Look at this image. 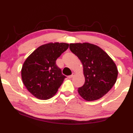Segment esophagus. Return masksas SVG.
Masks as SVG:
<instances>
[{"label": "esophagus", "instance_id": "obj_1", "mask_svg": "<svg viewBox=\"0 0 133 133\" xmlns=\"http://www.w3.org/2000/svg\"><path fill=\"white\" fill-rule=\"evenodd\" d=\"M74 75H75V74L73 73V74H72L71 75H70V76H68V78H73V77L74 76Z\"/></svg>", "mask_w": 133, "mask_h": 133}]
</instances>
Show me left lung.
I'll return each instance as SVG.
<instances>
[{
    "label": "left lung",
    "instance_id": "left-lung-1",
    "mask_svg": "<svg viewBox=\"0 0 133 133\" xmlns=\"http://www.w3.org/2000/svg\"><path fill=\"white\" fill-rule=\"evenodd\" d=\"M70 49L80 60L85 82L77 91L83 98L94 101L102 97L115 84L118 70L111 57L98 46L89 43H70Z\"/></svg>",
    "mask_w": 133,
    "mask_h": 133
}]
</instances>
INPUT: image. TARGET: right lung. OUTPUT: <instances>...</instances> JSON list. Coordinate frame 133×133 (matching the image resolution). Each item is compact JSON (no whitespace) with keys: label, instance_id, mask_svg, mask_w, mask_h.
Wrapping results in <instances>:
<instances>
[{"label":"right lung","instance_id":"1","mask_svg":"<svg viewBox=\"0 0 133 133\" xmlns=\"http://www.w3.org/2000/svg\"><path fill=\"white\" fill-rule=\"evenodd\" d=\"M65 43H50L37 48L24 62L22 78L30 93L40 100H48L57 93L66 77L56 64L69 48Z\"/></svg>","mask_w":133,"mask_h":133}]
</instances>
